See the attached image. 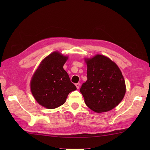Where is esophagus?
<instances>
[{"mask_svg": "<svg viewBox=\"0 0 150 150\" xmlns=\"http://www.w3.org/2000/svg\"><path fill=\"white\" fill-rule=\"evenodd\" d=\"M76 88H77V89H79V86H80V83H76Z\"/></svg>", "mask_w": 150, "mask_h": 150, "instance_id": "34e87169", "label": "esophagus"}]
</instances>
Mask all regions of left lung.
Returning <instances> with one entry per match:
<instances>
[{"mask_svg": "<svg viewBox=\"0 0 150 150\" xmlns=\"http://www.w3.org/2000/svg\"><path fill=\"white\" fill-rule=\"evenodd\" d=\"M88 80L81 86L80 92L91 110L107 112L112 110L123 99L125 81L120 68L110 58L97 54L85 59Z\"/></svg>", "mask_w": 150, "mask_h": 150, "instance_id": "8db88e82", "label": "left lung"}]
</instances>
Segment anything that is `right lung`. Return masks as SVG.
Instances as JSON below:
<instances>
[{
  "label": "right lung",
  "instance_id": "add662e5",
  "mask_svg": "<svg viewBox=\"0 0 150 150\" xmlns=\"http://www.w3.org/2000/svg\"><path fill=\"white\" fill-rule=\"evenodd\" d=\"M68 57L53 52L40 62L30 81V90L40 105L54 109L66 102L69 93L76 89L63 69Z\"/></svg>",
  "mask_w": 150,
  "mask_h": 150
}]
</instances>
